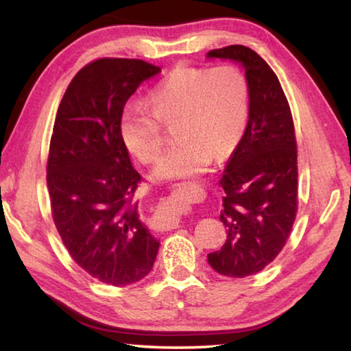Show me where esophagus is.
<instances>
[{
    "mask_svg": "<svg viewBox=\"0 0 351 351\" xmlns=\"http://www.w3.org/2000/svg\"><path fill=\"white\" fill-rule=\"evenodd\" d=\"M181 223V218L175 213H167V215H156L153 218V229L158 230H171L176 229Z\"/></svg>",
    "mask_w": 351,
    "mask_h": 351,
    "instance_id": "34e87169",
    "label": "esophagus"
}]
</instances>
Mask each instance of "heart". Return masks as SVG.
I'll list each match as a JSON object with an SVG mask.
<instances>
[{"instance_id": "1", "label": "heart", "mask_w": 351, "mask_h": 351, "mask_svg": "<svg viewBox=\"0 0 351 351\" xmlns=\"http://www.w3.org/2000/svg\"><path fill=\"white\" fill-rule=\"evenodd\" d=\"M148 104L150 111L136 106L123 111V142L142 164H154L167 139L164 127L176 125L180 142L161 159L154 178H186L239 147L251 112V85L237 64L181 66L154 88Z\"/></svg>"}]
</instances>
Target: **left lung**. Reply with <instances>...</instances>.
Instances as JSON below:
<instances>
[{"instance_id":"8db88e82","label":"left lung","mask_w":351,"mask_h":351,"mask_svg":"<svg viewBox=\"0 0 351 351\" xmlns=\"http://www.w3.org/2000/svg\"><path fill=\"white\" fill-rule=\"evenodd\" d=\"M207 56L240 62L251 85L247 128L219 181L228 239L207 255L218 274L243 278L265 269L293 229L299 206L294 121L276 73L251 47L230 45Z\"/></svg>"}]
</instances>
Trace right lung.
I'll list each match as a JSON object with an SVG mask.
<instances>
[{
	"instance_id": "obj_1",
	"label": "right lung",
	"mask_w": 351,
	"mask_h": 351,
	"mask_svg": "<svg viewBox=\"0 0 351 351\" xmlns=\"http://www.w3.org/2000/svg\"><path fill=\"white\" fill-rule=\"evenodd\" d=\"M159 73L139 58L85 64L63 94L51 136L46 181L58 235L83 271L112 287L144 278L159 249L134 203L142 178L121 133L127 100Z\"/></svg>"
}]
</instances>
